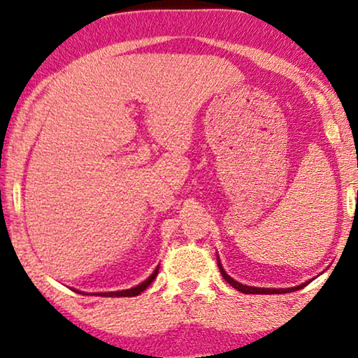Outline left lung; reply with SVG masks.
<instances>
[{
    "instance_id": "1",
    "label": "left lung",
    "mask_w": 358,
    "mask_h": 358,
    "mask_svg": "<svg viewBox=\"0 0 358 358\" xmlns=\"http://www.w3.org/2000/svg\"><path fill=\"white\" fill-rule=\"evenodd\" d=\"M218 266H220V272H222V275H223L224 280H227L231 287L236 288L238 292L248 293V295H277V293H290V292L300 290V288L308 285V282H306V283H303V285H300V287H293V288H257V287H248V285H243V283H239L236 280H233L231 277L227 275V272L223 271L222 264H220V262H218Z\"/></svg>"
}]
</instances>
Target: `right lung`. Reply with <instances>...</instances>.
I'll return each instance as SVG.
<instances>
[{"instance_id": "1", "label": "right lung", "mask_w": 358, "mask_h": 358, "mask_svg": "<svg viewBox=\"0 0 358 358\" xmlns=\"http://www.w3.org/2000/svg\"><path fill=\"white\" fill-rule=\"evenodd\" d=\"M159 268V267H158ZM158 268H156V271L151 273V275L146 278V280L143 282V283H140V285H136V287H134V288H130V290H122V292H109V293H97V295H101V296H136V295H140L141 292L143 290H146V288L150 287V283L155 280L156 278V275H158Z\"/></svg>"}]
</instances>
